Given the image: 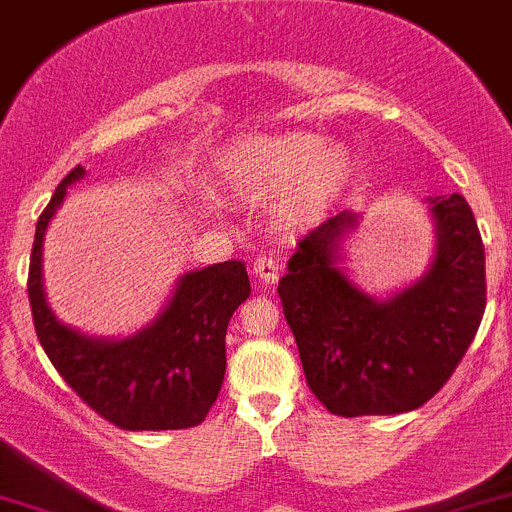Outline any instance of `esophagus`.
Here are the masks:
<instances>
[{
  "instance_id": "1",
  "label": "esophagus",
  "mask_w": 512,
  "mask_h": 512,
  "mask_svg": "<svg viewBox=\"0 0 512 512\" xmlns=\"http://www.w3.org/2000/svg\"><path fill=\"white\" fill-rule=\"evenodd\" d=\"M280 272H283V262H280L278 257H257V260L252 262V275L265 285L275 283V280L280 278Z\"/></svg>"
}]
</instances>
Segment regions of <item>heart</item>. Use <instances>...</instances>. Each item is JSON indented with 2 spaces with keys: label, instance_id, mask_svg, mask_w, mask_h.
<instances>
[{
  "label": "heart",
  "instance_id": "obj_1",
  "mask_svg": "<svg viewBox=\"0 0 512 512\" xmlns=\"http://www.w3.org/2000/svg\"><path fill=\"white\" fill-rule=\"evenodd\" d=\"M351 171L346 148L305 131L245 138L224 159L229 184L247 202L288 197L280 209L288 227L318 222L346 189Z\"/></svg>",
  "mask_w": 512,
  "mask_h": 512
}]
</instances>
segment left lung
I'll list each match as a JSON object with an SVG mask.
<instances>
[{"instance_id":"1","label":"left lung","mask_w":512,"mask_h":512,"mask_svg":"<svg viewBox=\"0 0 512 512\" xmlns=\"http://www.w3.org/2000/svg\"><path fill=\"white\" fill-rule=\"evenodd\" d=\"M437 255L394 298H369L338 270V242L356 224L341 212L310 229L278 295L305 381L338 417L401 414L432 399L470 348L485 313V247L462 194L429 197Z\"/></svg>"}]
</instances>
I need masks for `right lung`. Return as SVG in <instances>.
<instances>
[{
	"instance_id": "right-lung-1",
	"label": "right lung",
	"mask_w": 512,
	"mask_h": 512,
	"mask_svg": "<svg viewBox=\"0 0 512 512\" xmlns=\"http://www.w3.org/2000/svg\"><path fill=\"white\" fill-rule=\"evenodd\" d=\"M83 174L75 166L37 219L27 278L37 341L65 384L105 422L128 432L197 427L222 389L229 318L250 298L245 265L227 260L186 272L164 313L123 341L85 338L62 326L42 290V237L68 186Z\"/></svg>"
}]
</instances>
